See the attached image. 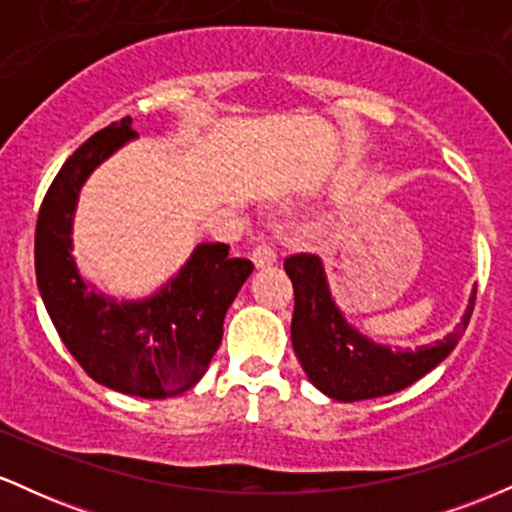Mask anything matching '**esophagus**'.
Returning <instances> with one entry per match:
<instances>
[{
    "label": "esophagus",
    "mask_w": 512,
    "mask_h": 512,
    "mask_svg": "<svg viewBox=\"0 0 512 512\" xmlns=\"http://www.w3.org/2000/svg\"><path fill=\"white\" fill-rule=\"evenodd\" d=\"M250 257H252V262H255L257 269L272 267V264L276 262V250L269 243H260L255 250H252Z\"/></svg>",
    "instance_id": "obj_1"
}]
</instances>
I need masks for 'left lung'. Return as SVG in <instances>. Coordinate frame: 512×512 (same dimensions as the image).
<instances>
[{
	"label": "left lung",
	"mask_w": 512,
	"mask_h": 512,
	"mask_svg": "<svg viewBox=\"0 0 512 512\" xmlns=\"http://www.w3.org/2000/svg\"><path fill=\"white\" fill-rule=\"evenodd\" d=\"M284 269L291 276L296 293L291 320L293 351L310 383L337 402L392 395L431 373L460 342L477 298L474 286L460 325L438 342L421 344L416 349H390L346 322L339 305L334 303L320 257L293 255L284 262Z\"/></svg>",
	"instance_id": "left-lung-1"
}]
</instances>
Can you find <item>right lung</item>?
Listing matches in <instances>:
<instances>
[{
	"instance_id": "obj_1",
	"label": "right lung",
	"mask_w": 512,
	"mask_h": 512,
	"mask_svg": "<svg viewBox=\"0 0 512 512\" xmlns=\"http://www.w3.org/2000/svg\"><path fill=\"white\" fill-rule=\"evenodd\" d=\"M134 137L132 117H122L67 158L38 214L35 279L64 346L96 383L122 395L166 399L207 373L223 317L255 267L231 257L226 243H199L178 274L139 301H117L84 279L72 255L81 187Z\"/></svg>"
}]
</instances>
